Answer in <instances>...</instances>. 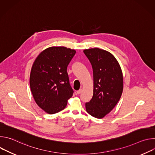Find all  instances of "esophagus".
<instances>
[{"label": "esophagus", "instance_id": "obj_1", "mask_svg": "<svg viewBox=\"0 0 155 155\" xmlns=\"http://www.w3.org/2000/svg\"><path fill=\"white\" fill-rule=\"evenodd\" d=\"M81 92H82V90H81V89H80L79 90H78V91H77V94H80L81 93Z\"/></svg>", "mask_w": 155, "mask_h": 155}]
</instances>
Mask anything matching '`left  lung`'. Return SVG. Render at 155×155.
Instances as JSON below:
<instances>
[{"label":"left lung","mask_w":155,"mask_h":155,"mask_svg":"<svg viewBox=\"0 0 155 155\" xmlns=\"http://www.w3.org/2000/svg\"><path fill=\"white\" fill-rule=\"evenodd\" d=\"M93 71V95L85 104L86 112L96 118H102L112 111L119 101L123 90L120 65L110 52L97 48L84 50Z\"/></svg>","instance_id":"obj_1"}]
</instances>
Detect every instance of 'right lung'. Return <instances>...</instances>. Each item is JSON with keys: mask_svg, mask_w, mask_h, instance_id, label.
I'll return each mask as SVG.
<instances>
[{"mask_svg": "<svg viewBox=\"0 0 155 155\" xmlns=\"http://www.w3.org/2000/svg\"><path fill=\"white\" fill-rule=\"evenodd\" d=\"M75 50L52 47L35 59L30 75V87L36 104L48 114L64 109L74 93L67 68Z\"/></svg>", "mask_w": 155, "mask_h": 155, "instance_id": "obj_1", "label": "right lung"}]
</instances>
